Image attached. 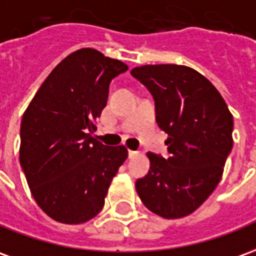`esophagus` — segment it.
<instances>
[{"mask_svg":"<svg viewBox=\"0 0 256 256\" xmlns=\"http://www.w3.org/2000/svg\"><path fill=\"white\" fill-rule=\"evenodd\" d=\"M138 154V152L136 150H128V158H135Z\"/></svg>","mask_w":256,"mask_h":256,"instance_id":"obj_1","label":"esophagus"}]
</instances>
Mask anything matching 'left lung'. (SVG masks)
<instances>
[{"label": "left lung", "mask_w": 256, "mask_h": 256, "mask_svg": "<svg viewBox=\"0 0 256 256\" xmlns=\"http://www.w3.org/2000/svg\"><path fill=\"white\" fill-rule=\"evenodd\" d=\"M154 98L156 121L168 135V156L148 153L136 180L144 205L164 219L191 214L219 184L232 149V116L218 89L190 66L144 65L131 71Z\"/></svg>", "instance_id": "8db88e82"}]
</instances>
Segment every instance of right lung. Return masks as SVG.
I'll list each match as a JSON object with an SVG mask.
<instances>
[{
	"label": "right lung",
	"mask_w": 256,
	"mask_h": 256,
	"mask_svg": "<svg viewBox=\"0 0 256 256\" xmlns=\"http://www.w3.org/2000/svg\"><path fill=\"white\" fill-rule=\"evenodd\" d=\"M126 70L100 51L80 48L51 71L24 111L20 167L37 205L56 222L93 219L128 156L125 146H106L93 138L111 79Z\"/></svg>",
	"instance_id": "1"
}]
</instances>
